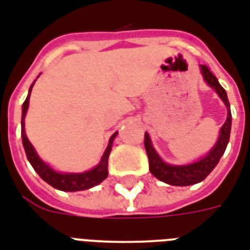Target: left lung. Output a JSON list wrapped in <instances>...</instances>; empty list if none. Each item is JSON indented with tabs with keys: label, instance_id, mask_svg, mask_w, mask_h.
I'll use <instances>...</instances> for the list:
<instances>
[{
	"label": "left lung",
	"instance_id": "left-lung-1",
	"mask_svg": "<svg viewBox=\"0 0 250 250\" xmlns=\"http://www.w3.org/2000/svg\"><path fill=\"white\" fill-rule=\"evenodd\" d=\"M200 71L203 74V77H204L205 82L208 83L210 87L214 88L216 92L219 94V97L223 99L225 106H227V111H228L227 120H225V123L220 130L219 139L213 146V148L210 149L204 158L192 163V164L172 166V164H167V163L163 162L162 158L159 156L158 152L152 147L149 135L147 132L144 135V147H146L147 156H148L149 171L160 182L167 183V184H171V186L186 187L203 182L205 177L213 171V168L217 166V163H219V160L225 152V149H227V146H228L230 125H232V114H230V106H229L227 92L221 87L217 78L214 77L212 71L205 64H200Z\"/></svg>",
	"mask_w": 250,
	"mask_h": 250
}]
</instances>
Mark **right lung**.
I'll return each mask as SVG.
<instances>
[{"mask_svg": "<svg viewBox=\"0 0 250 250\" xmlns=\"http://www.w3.org/2000/svg\"><path fill=\"white\" fill-rule=\"evenodd\" d=\"M36 81L33 82V84L29 88V94H27L26 101L23 102L22 104V119H21V135H22V143H23V148L26 152L27 160L30 162L31 167L34 168V171L38 173L42 180H45L47 184L51 187H54L55 189L66 192H75V191H84L88 188L101 184L108 175V156H110L111 148H112V142L116 138L115 134H112L110 138L108 146H107L106 151L102 156L101 162L97 167H94L90 171L82 172V173H61V172L54 171L53 168L47 166L42 159L37 155L36 149L31 146L29 142L25 132V116H26L27 108H29V99H30L31 88L34 86Z\"/></svg>", "mask_w": 250, "mask_h": 250, "instance_id": "1", "label": "right lung"}]
</instances>
